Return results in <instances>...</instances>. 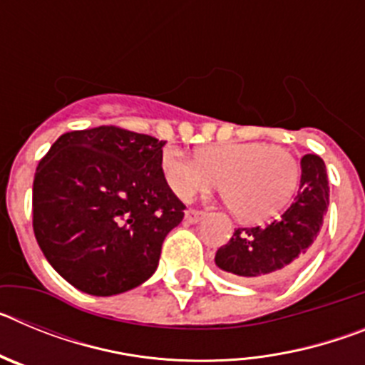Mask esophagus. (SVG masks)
I'll return each instance as SVG.
<instances>
[{
    "mask_svg": "<svg viewBox=\"0 0 365 365\" xmlns=\"http://www.w3.org/2000/svg\"><path fill=\"white\" fill-rule=\"evenodd\" d=\"M186 221L188 222H199L201 221L202 217H205V212H199V210H193V208H188V210H186Z\"/></svg>",
    "mask_w": 365,
    "mask_h": 365,
    "instance_id": "34e87169",
    "label": "esophagus"
}]
</instances>
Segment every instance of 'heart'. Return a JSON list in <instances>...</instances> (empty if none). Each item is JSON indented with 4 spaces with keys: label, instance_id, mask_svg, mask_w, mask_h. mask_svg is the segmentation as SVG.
<instances>
[{
    "label": "heart",
    "instance_id": "b5f03b06",
    "mask_svg": "<svg viewBox=\"0 0 365 365\" xmlns=\"http://www.w3.org/2000/svg\"><path fill=\"white\" fill-rule=\"evenodd\" d=\"M160 170L177 197L221 188L222 201L241 221H267L294 197L302 164L289 148L267 143H222L202 148L195 159L164 150Z\"/></svg>",
    "mask_w": 365,
    "mask_h": 365
}]
</instances>
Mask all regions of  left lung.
<instances>
[{"label": "left lung", "mask_w": 365, "mask_h": 365, "mask_svg": "<svg viewBox=\"0 0 365 365\" xmlns=\"http://www.w3.org/2000/svg\"><path fill=\"white\" fill-rule=\"evenodd\" d=\"M329 206V180L318 155L302 159V179L291 206L265 227L237 228L215 252V265L247 282L289 278L314 248Z\"/></svg>", "instance_id": "left-lung-1"}]
</instances>
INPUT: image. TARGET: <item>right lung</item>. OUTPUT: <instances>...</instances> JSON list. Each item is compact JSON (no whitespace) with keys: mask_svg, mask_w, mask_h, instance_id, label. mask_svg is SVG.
Listing matches in <instances>:
<instances>
[{"mask_svg":"<svg viewBox=\"0 0 365 365\" xmlns=\"http://www.w3.org/2000/svg\"><path fill=\"white\" fill-rule=\"evenodd\" d=\"M166 140L100 125L63 133L40 160L32 228L53 269L78 291L113 296L157 270L185 217L160 170Z\"/></svg>","mask_w":365,"mask_h":365,"instance_id":"right-lung-1","label":"right lung"}]
</instances>
